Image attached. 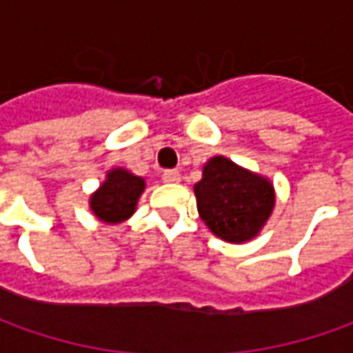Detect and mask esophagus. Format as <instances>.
<instances>
[{"instance_id": "1", "label": "esophagus", "mask_w": 353, "mask_h": 353, "mask_svg": "<svg viewBox=\"0 0 353 353\" xmlns=\"http://www.w3.org/2000/svg\"><path fill=\"white\" fill-rule=\"evenodd\" d=\"M163 181L170 184L181 183V172H179V170H165V172H163Z\"/></svg>"}]
</instances>
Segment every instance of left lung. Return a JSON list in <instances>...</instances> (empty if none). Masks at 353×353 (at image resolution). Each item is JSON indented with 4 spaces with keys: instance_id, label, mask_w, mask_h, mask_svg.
Here are the masks:
<instances>
[{
    "instance_id": "1",
    "label": "left lung",
    "mask_w": 353,
    "mask_h": 353,
    "mask_svg": "<svg viewBox=\"0 0 353 353\" xmlns=\"http://www.w3.org/2000/svg\"><path fill=\"white\" fill-rule=\"evenodd\" d=\"M194 194L202 222L230 243H245L259 236L275 208L273 183L224 155L204 163Z\"/></svg>"
}]
</instances>
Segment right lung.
Returning <instances> with one entry per match:
<instances>
[{
  "label": "right lung",
  "mask_w": 353,
  "mask_h": 353,
  "mask_svg": "<svg viewBox=\"0 0 353 353\" xmlns=\"http://www.w3.org/2000/svg\"><path fill=\"white\" fill-rule=\"evenodd\" d=\"M145 179L123 167L105 172L102 184L90 194V210L103 224H121L129 220L145 192Z\"/></svg>",
  "instance_id": "add662e5"
}]
</instances>
